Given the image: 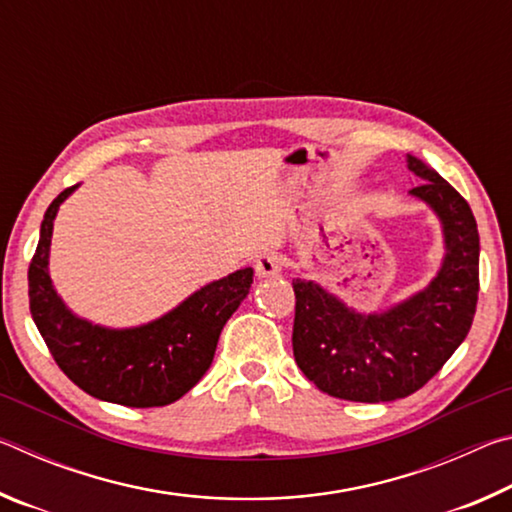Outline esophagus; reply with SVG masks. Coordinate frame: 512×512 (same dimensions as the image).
Segmentation results:
<instances>
[{
    "label": "esophagus",
    "mask_w": 512,
    "mask_h": 512,
    "mask_svg": "<svg viewBox=\"0 0 512 512\" xmlns=\"http://www.w3.org/2000/svg\"><path fill=\"white\" fill-rule=\"evenodd\" d=\"M255 271L259 277H277L282 273V259L275 253H264L255 259Z\"/></svg>",
    "instance_id": "obj_1"
}]
</instances>
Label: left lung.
I'll list each match as a JSON object with an SVG mask.
<instances>
[{"label": "left lung", "instance_id": "obj_1", "mask_svg": "<svg viewBox=\"0 0 512 512\" xmlns=\"http://www.w3.org/2000/svg\"><path fill=\"white\" fill-rule=\"evenodd\" d=\"M411 196L443 225L445 259L422 291L361 314L311 280H293V357L320 391L350 402H393L422 388L470 332L479 300V230L465 198L422 160Z\"/></svg>", "mask_w": 512, "mask_h": 512}]
</instances>
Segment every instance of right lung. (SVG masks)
<instances>
[{"label":"right lung","instance_id":"obj_1","mask_svg":"<svg viewBox=\"0 0 512 512\" xmlns=\"http://www.w3.org/2000/svg\"><path fill=\"white\" fill-rule=\"evenodd\" d=\"M67 187L47 207L29 266V307L58 368L92 397L133 409L167 406L201 381L212 366L221 329L248 296L253 268L205 284L169 314L140 327L110 329L79 318L49 277L51 232Z\"/></svg>","mask_w":512,"mask_h":512}]
</instances>
